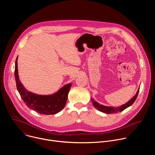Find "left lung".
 Masks as SVG:
<instances>
[{
	"instance_id": "left-lung-1",
	"label": "left lung",
	"mask_w": 155,
	"mask_h": 155,
	"mask_svg": "<svg viewBox=\"0 0 155 155\" xmlns=\"http://www.w3.org/2000/svg\"><path fill=\"white\" fill-rule=\"evenodd\" d=\"M140 89V88H139ZM139 89L138 90L136 94L134 96V97L132 98V99H130L129 102H127L126 104L120 106V107H106V106H104L102 105L99 104V103H97V102L94 101V100L91 99L92 102H93V105L99 110L100 112H102L103 113L105 114H116L118 112H122L123 110H124V109H126V108L129 107V106H130L132 104H133V103L135 102L139 92Z\"/></svg>"
}]
</instances>
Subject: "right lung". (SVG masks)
Returning a JSON list of instances; mask_svg holds the SVG:
<instances>
[{
  "instance_id": "obj_1",
  "label": "right lung",
  "mask_w": 155,
  "mask_h": 155,
  "mask_svg": "<svg viewBox=\"0 0 155 155\" xmlns=\"http://www.w3.org/2000/svg\"><path fill=\"white\" fill-rule=\"evenodd\" d=\"M17 59L15 61V77L17 90L25 104L31 109L43 115H54L64 108L68 100L72 84L64 86L55 94L48 96L38 95L28 91L20 81L18 73Z\"/></svg>"
}]
</instances>
